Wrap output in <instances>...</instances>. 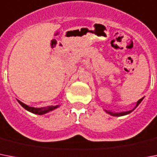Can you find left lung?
Wrapping results in <instances>:
<instances>
[{
  "label": "left lung",
  "mask_w": 157,
  "mask_h": 157,
  "mask_svg": "<svg viewBox=\"0 0 157 157\" xmlns=\"http://www.w3.org/2000/svg\"><path fill=\"white\" fill-rule=\"evenodd\" d=\"M142 100H143V98H142V99H140V100H139V101H138V102H137V105H136V107H137L138 105H140V102L142 101ZM136 107H135V108H136ZM134 109H133V110H134ZM133 110H130V111H128V112H122V113H112V112H109V111H106V112H107L108 113L111 114L112 116L120 117V116H123V115H126V114L130 113L132 112Z\"/></svg>",
  "instance_id": "1"
}]
</instances>
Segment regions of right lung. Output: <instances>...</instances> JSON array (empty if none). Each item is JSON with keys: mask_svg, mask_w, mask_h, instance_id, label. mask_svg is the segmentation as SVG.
<instances>
[{"mask_svg": "<svg viewBox=\"0 0 157 157\" xmlns=\"http://www.w3.org/2000/svg\"><path fill=\"white\" fill-rule=\"evenodd\" d=\"M18 103H19L20 105H22V107L24 108L25 109L28 110L29 112L33 113L36 114H40V115H42V114H44L48 112H50V111H52V110L55 109H57L59 105H57V106H50V107L48 108H34V107H30L28 105H25L22 102H21L20 100H17Z\"/></svg>", "mask_w": 157, "mask_h": 157, "instance_id": "1", "label": "right lung"}]
</instances>
